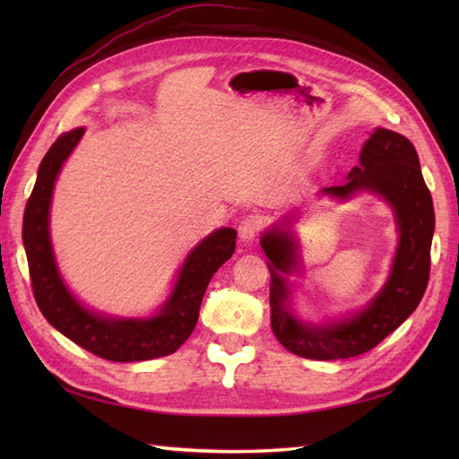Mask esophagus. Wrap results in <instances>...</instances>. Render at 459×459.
<instances>
[{"label":"esophagus","mask_w":459,"mask_h":459,"mask_svg":"<svg viewBox=\"0 0 459 459\" xmlns=\"http://www.w3.org/2000/svg\"><path fill=\"white\" fill-rule=\"evenodd\" d=\"M260 230H262V219L258 214H248V217L242 219L238 224V237L242 242H252L258 237Z\"/></svg>","instance_id":"34e87169"}]
</instances>
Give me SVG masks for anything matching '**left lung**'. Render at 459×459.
Wrapping results in <instances>:
<instances>
[{"instance_id": "8db88e82", "label": "left lung", "mask_w": 459, "mask_h": 459, "mask_svg": "<svg viewBox=\"0 0 459 459\" xmlns=\"http://www.w3.org/2000/svg\"><path fill=\"white\" fill-rule=\"evenodd\" d=\"M360 165L349 171L343 185L321 193L349 199L357 191L377 193L388 201L398 227V248L391 276L365 309L327 325H309L290 309L288 274L299 268L298 242L288 230L291 217L266 230L260 238L270 260L272 331L291 353L316 360L349 359L367 353L403 324L420 304L430 278L434 204L414 145L404 135L377 128L359 155Z\"/></svg>"}]
</instances>
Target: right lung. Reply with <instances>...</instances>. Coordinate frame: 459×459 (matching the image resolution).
<instances>
[{
  "label": "right lung",
  "instance_id": "add662e5",
  "mask_svg": "<svg viewBox=\"0 0 459 459\" xmlns=\"http://www.w3.org/2000/svg\"><path fill=\"white\" fill-rule=\"evenodd\" d=\"M82 134L84 128L65 132L48 148L39 165L35 187L25 207L23 245L37 306L56 331L96 357L132 363L171 355L197 325L204 290L214 272L235 252L237 230H214L189 252L171 296L153 317H106L86 309L58 274L48 237V209L56 175Z\"/></svg>",
  "mask_w": 459,
  "mask_h": 459
}]
</instances>
